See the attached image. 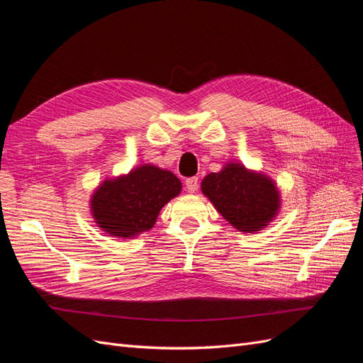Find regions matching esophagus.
<instances>
[{
  "instance_id": "1",
  "label": "esophagus",
  "mask_w": 363,
  "mask_h": 363,
  "mask_svg": "<svg viewBox=\"0 0 363 363\" xmlns=\"http://www.w3.org/2000/svg\"><path fill=\"white\" fill-rule=\"evenodd\" d=\"M184 184H186V189H188L189 194H195L196 189H199L200 180H199V177H191L184 182Z\"/></svg>"
}]
</instances>
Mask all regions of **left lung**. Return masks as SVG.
<instances>
[{
  "label": "left lung",
  "instance_id": "8db88e82",
  "mask_svg": "<svg viewBox=\"0 0 363 363\" xmlns=\"http://www.w3.org/2000/svg\"><path fill=\"white\" fill-rule=\"evenodd\" d=\"M201 192L238 232L257 233L280 211V191L267 174L228 162L219 172L207 174Z\"/></svg>",
  "mask_w": 363,
  "mask_h": 363
}]
</instances>
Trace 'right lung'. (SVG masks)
<instances>
[{
    "instance_id": "right-lung-1",
    "label": "right lung",
    "mask_w": 363,
    "mask_h": 363,
    "mask_svg": "<svg viewBox=\"0 0 363 363\" xmlns=\"http://www.w3.org/2000/svg\"><path fill=\"white\" fill-rule=\"evenodd\" d=\"M182 192V182L151 163L106 179L91 196L95 224L108 236L133 239L155 227L162 207Z\"/></svg>"
}]
</instances>
